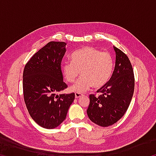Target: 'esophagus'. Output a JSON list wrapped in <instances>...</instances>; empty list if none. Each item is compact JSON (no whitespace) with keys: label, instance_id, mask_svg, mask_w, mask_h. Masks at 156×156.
I'll list each match as a JSON object with an SVG mask.
<instances>
[{"label":"esophagus","instance_id":"34e87169","mask_svg":"<svg viewBox=\"0 0 156 156\" xmlns=\"http://www.w3.org/2000/svg\"><path fill=\"white\" fill-rule=\"evenodd\" d=\"M81 96H83V94H82L81 93H75L76 98H80Z\"/></svg>","mask_w":156,"mask_h":156}]
</instances>
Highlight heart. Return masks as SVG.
I'll list each match as a JSON object with an SVG mask.
<instances>
[{
  "instance_id": "1",
  "label": "heart",
  "mask_w": 156,
  "mask_h": 156,
  "mask_svg": "<svg viewBox=\"0 0 156 156\" xmlns=\"http://www.w3.org/2000/svg\"><path fill=\"white\" fill-rule=\"evenodd\" d=\"M72 61L62 65V75L69 83L74 82L81 72L82 76L70 87L69 90L83 93L94 86L100 88L112 77L114 68L113 59L109 52L91 47L76 50L71 55Z\"/></svg>"
}]
</instances>
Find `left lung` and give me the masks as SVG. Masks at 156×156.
Returning a JSON list of instances; mask_svg holds the SVG:
<instances>
[{
	"label": "left lung",
	"instance_id": "1",
	"mask_svg": "<svg viewBox=\"0 0 156 156\" xmlns=\"http://www.w3.org/2000/svg\"><path fill=\"white\" fill-rule=\"evenodd\" d=\"M115 65L109 80L97 91L98 96L91 94L87 110L92 122L108 126L118 122L125 115L133 97L135 78L133 68L127 56L117 47Z\"/></svg>",
	"mask_w": 156,
	"mask_h": 156
}]
</instances>
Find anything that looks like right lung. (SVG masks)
<instances>
[{
  "mask_svg": "<svg viewBox=\"0 0 156 156\" xmlns=\"http://www.w3.org/2000/svg\"><path fill=\"white\" fill-rule=\"evenodd\" d=\"M66 44L49 42L31 58L23 71L26 107L32 119L45 129L56 128L65 120L75 98L74 93L57 94L67 87L61 71Z\"/></svg>",
  "mask_w": 156,
  "mask_h": 156,
  "instance_id": "1",
  "label": "right lung"
}]
</instances>
